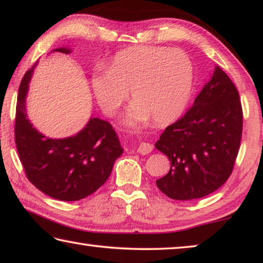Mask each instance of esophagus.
I'll return each instance as SVG.
<instances>
[{
  "label": "esophagus",
  "mask_w": 263,
  "mask_h": 263,
  "mask_svg": "<svg viewBox=\"0 0 263 263\" xmlns=\"http://www.w3.org/2000/svg\"><path fill=\"white\" fill-rule=\"evenodd\" d=\"M153 151V144L148 142H141L139 147H137V152L142 155H147Z\"/></svg>",
  "instance_id": "1"
}]
</instances>
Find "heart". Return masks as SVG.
I'll return each instance as SVG.
<instances>
[{
    "label": "heart",
    "instance_id": "1",
    "mask_svg": "<svg viewBox=\"0 0 263 263\" xmlns=\"http://www.w3.org/2000/svg\"><path fill=\"white\" fill-rule=\"evenodd\" d=\"M193 66L183 51L163 47L136 46L118 52L109 69L92 74L91 87L107 115L118 112L129 98L124 123L141 127L159 126L182 114L193 89Z\"/></svg>",
    "mask_w": 263,
    "mask_h": 263
}]
</instances>
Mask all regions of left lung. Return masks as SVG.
<instances>
[{
    "label": "left lung",
    "mask_w": 263,
    "mask_h": 263,
    "mask_svg": "<svg viewBox=\"0 0 263 263\" xmlns=\"http://www.w3.org/2000/svg\"><path fill=\"white\" fill-rule=\"evenodd\" d=\"M242 135V107L236 87L215 67L185 114L164 129L157 151L171 161L156 185L174 200H193L219 189L233 172Z\"/></svg>",
    "instance_id": "obj_1"
}]
</instances>
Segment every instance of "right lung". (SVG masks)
I'll use <instances>...</instances> for the list:
<instances>
[{"mask_svg":"<svg viewBox=\"0 0 263 263\" xmlns=\"http://www.w3.org/2000/svg\"><path fill=\"white\" fill-rule=\"evenodd\" d=\"M54 51L70 54L68 48ZM36 62L18 88L15 142L28 180L52 199L78 201L90 195L108 180L123 149L111 124L90 118L82 130L64 139L44 136L27 116L26 98Z\"/></svg>","mask_w":263,"mask_h":263,"instance_id":"1","label":"right lung"}]
</instances>
